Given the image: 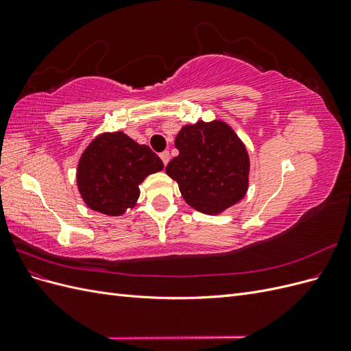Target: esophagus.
I'll return each instance as SVG.
<instances>
[{
  "instance_id": "1",
  "label": "esophagus",
  "mask_w": 351,
  "mask_h": 351,
  "mask_svg": "<svg viewBox=\"0 0 351 351\" xmlns=\"http://www.w3.org/2000/svg\"><path fill=\"white\" fill-rule=\"evenodd\" d=\"M159 156H161L162 162L167 165V164H168V161H169V152H168V151H164V152L159 154Z\"/></svg>"
}]
</instances>
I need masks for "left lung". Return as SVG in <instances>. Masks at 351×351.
Here are the masks:
<instances>
[{
  "label": "left lung",
  "mask_w": 351,
  "mask_h": 351,
  "mask_svg": "<svg viewBox=\"0 0 351 351\" xmlns=\"http://www.w3.org/2000/svg\"><path fill=\"white\" fill-rule=\"evenodd\" d=\"M178 155L165 171L178 183L190 206L218 214L247 190L249 155L236 133L222 121L184 125L176 137Z\"/></svg>",
  "instance_id": "left-lung-1"
}]
</instances>
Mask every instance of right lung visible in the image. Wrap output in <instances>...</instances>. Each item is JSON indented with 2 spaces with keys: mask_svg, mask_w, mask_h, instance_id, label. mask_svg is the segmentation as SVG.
I'll return each mask as SVG.
<instances>
[{
  "mask_svg": "<svg viewBox=\"0 0 351 351\" xmlns=\"http://www.w3.org/2000/svg\"><path fill=\"white\" fill-rule=\"evenodd\" d=\"M164 164L149 146L139 145L121 132L98 136L83 152L77 186L86 205L105 215H121L141 195L146 176Z\"/></svg>",
  "mask_w": 351,
  "mask_h": 351,
  "instance_id": "obj_1",
  "label": "right lung"
}]
</instances>
